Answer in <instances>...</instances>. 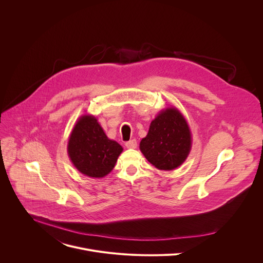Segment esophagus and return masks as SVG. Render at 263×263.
Here are the masks:
<instances>
[{
  "label": "esophagus",
  "instance_id": "esophagus-1",
  "mask_svg": "<svg viewBox=\"0 0 263 263\" xmlns=\"http://www.w3.org/2000/svg\"><path fill=\"white\" fill-rule=\"evenodd\" d=\"M128 148H136L137 147V141L135 139H132V140H129L126 142L125 144Z\"/></svg>",
  "mask_w": 263,
  "mask_h": 263
}]
</instances>
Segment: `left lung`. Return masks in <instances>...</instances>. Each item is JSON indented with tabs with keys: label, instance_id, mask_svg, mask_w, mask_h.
Returning a JSON list of instances; mask_svg holds the SVG:
<instances>
[{
	"label": "left lung",
	"instance_id": "obj_1",
	"mask_svg": "<svg viewBox=\"0 0 263 263\" xmlns=\"http://www.w3.org/2000/svg\"><path fill=\"white\" fill-rule=\"evenodd\" d=\"M192 143V132L185 118L176 107H167L151 122L139 148L156 168L172 171L186 160Z\"/></svg>",
	"mask_w": 263,
	"mask_h": 263
}]
</instances>
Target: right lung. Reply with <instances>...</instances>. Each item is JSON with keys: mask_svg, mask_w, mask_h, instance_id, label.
I'll return each mask as SVG.
<instances>
[{"mask_svg": "<svg viewBox=\"0 0 263 263\" xmlns=\"http://www.w3.org/2000/svg\"><path fill=\"white\" fill-rule=\"evenodd\" d=\"M122 152L123 146L109 139L97 118L90 115L79 118L67 142V154L73 166L91 178L107 176Z\"/></svg>", "mask_w": 263, "mask_h": 263, "instance_id": "right-lung-1", "label": "right lung"}]
</instances>
